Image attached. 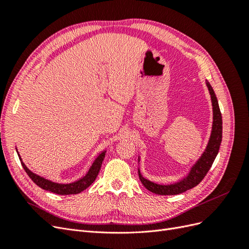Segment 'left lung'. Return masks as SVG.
<instances>
[{
  "instance_id": "1",
  "label": "left lung",
  "mask_w": 249,
  "mask_h": 249,
  "mask_svg": "<svg viewBox=\"0 0 249 249\" xmlns=\"http://www.w3.org/2000/svg\"><path fill=\"white\" fill-rule=\"evenodd\" d=\"M206 85L209 89L211 101H212L213 124H212V131H211V136L205 152L202 153L199 159L195 162V164L191 167L190 171L188 172V175L184 178L178 180V182L175 184L160 185L154 182H150V180L142 177L140 169L138 168V175H139L141 183L148 191L159 194V195H176V194L183 193L187 190L192 189L193 187L197 186L201 182L202 178L206 177L211 166H212L215 158L218 155V152H219V147L222 140V116L219 109V105H218L216 94L214 92L212 86H211V84L208 81H206ZM138 161H140L139 158H138Z\"/></svg>"
}]
</instances>
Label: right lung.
Segmentation results:
<instances>
[{
    "instance_id": "1",
    "label": "right lung",
    "mask_w": 249,
    "mask_h": 249,
    "mask_svg": "<svg viewBox=\"0 0 249 249\" xmlns=\"http://www.w3.org/2000/svg\"><path fill=\"white\" fill-rule=\"evenodd\" d=\"M17 152H18V150H17ZM18 158H19V160L21 162L22 167H24L25 171L27 172V175L30 177V178H31L37 186L40 187L41 189L53 192V193H56V194L70 195V194H78V193L82 192L83 190L87 189V188L94 182L97 175H99V172H100L102 163L104 161V158H105V156H106V150H104V152H102L99 156L95 158V160L93 161V163L91 164V166H90L89 170L87 171V173L84 177H83L80 179H78V180H76V182L71 183V184L54 183L50 179L44 178L40 176H37L36 173H34V172L30 170L26 166L25 163L21 161V158H20L18 152Z\"/></svg>"
}]
</instances>
